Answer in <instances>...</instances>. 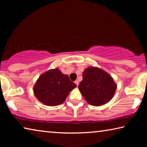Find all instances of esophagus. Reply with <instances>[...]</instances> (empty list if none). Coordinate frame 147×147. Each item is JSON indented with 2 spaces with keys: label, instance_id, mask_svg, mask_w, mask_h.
Instances as JSON below:
<instances>
[{
  "label": "esophagus",
  "instance_id": "esophagus-1",
  "mask_svg": "<svg viewBox=\"0 0 147 147\" xmlns=\"http://www.w3.org/2000/svg\"><path fill=\"white\" fill-rule=\"evenodd\" d=\"M74 83H75L76 84V86H78V84H79V82H78V80H75V82H74Z\"/></svg>",
  "mask_w": 147,
  "mask_h": 147
}]
</instances>
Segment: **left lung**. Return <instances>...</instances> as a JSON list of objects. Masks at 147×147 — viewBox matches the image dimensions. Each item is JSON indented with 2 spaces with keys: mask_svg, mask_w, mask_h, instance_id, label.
Returning a JSON list of instances; mask_svg holds the SVG:
<instances>
[{
  "mask_svg": "<svg viewBox=\"0 0 147 147\" xmlns=\"http://www.w3.org/2000/svg\"><path fill=\"white\" fill-rule=\"evenodd\" d=\"M78 89L87 102L99 106L111 100L115 93L117 84L112 77L102 69L89 67L83 72V80Z\"/></svg>",
  "mask_w": 147,
  "mask_h": 147,
  "instance_id": "1",
  "label": "left lung"
}]
</instances>
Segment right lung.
<instances>
[{
    "mask_svg": "<svg viewBox=\"0 0 147 147\" xmlns=\"http://www.w3.org/2000/svg\"><path fill=\"white\" fill-rule=\"evenodd\" d=\"M76 85L59 69L49 70L41 74L34 87L36 97L45 105L55 106L65 100Z\"/></svg>",
    "mask_w": 147,
    "mask_h": 147,
    "instance_id": "1",
    "label": "right lung"
}]
</instances>
